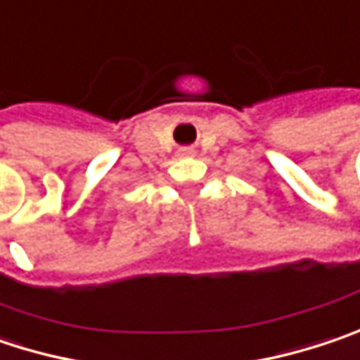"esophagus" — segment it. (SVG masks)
Masks as SVG:
<instances>
[{"mask_svg": "<svg viewBox=\"0 0 360 360\" xmlns=\"http://www.w3.org/2000/svg\"><path fill=\"white\" fill-rule=\"evenodd\" d=\"M189 155H193V148H189V146L179 148V157H189Z\"/></svg>", "mask_w": 360, "mask_h": 360, "instance_id": "esophagus-1", "label": "esophagus"}]
</instances>
